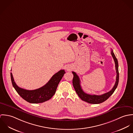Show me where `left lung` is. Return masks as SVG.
<instances>
[{
  "instance_id": "obj_1",
  "label": "left lung",
  "mask_w": 133,
  "mask_h": 133,
  "mask_svg": "<svg viewBox=\"0 0 133 133\" xmlns=\"http://www.w3.org/2000/svg\"><path fill=\"white\" fill-rule=\"evenodd\" d=\"M111 55L114 59L115 63V68H116V71L117 73L116 79L115 84L113 88H112V89L110 91L105 94L101 95H90V94H88L84 93L82 90L81 87L80 85V80L79 77L77 75L75 72H72V73L74 75V77L73 79V87L75 89V90L77 95H78V96L83 101H84L87 102H88L91 104H99L107 100L111 95L113 94L114 91H115L117 87V85L119 82V71H118V60L114 54L112 49L111 50Z\"/></svg>"
}]
</instances>
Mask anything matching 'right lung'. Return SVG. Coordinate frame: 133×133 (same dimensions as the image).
I'll return each instance as SVG.
<instances>
[{"instance_id":"obj_1","label":"right lung","mask_w":133,"mask_h":133,"mask_svg":"<svg viewBox=\"0 0 133 133\" xmlns=\"http://www.w3.org/2000/svg\"><path fill=\"white\" fill-rule=\"evenodd\" d=\"M65 73L64 70L59 71L52 76L44 86L34 90H27L19 88L14 81L12 73L11 78L13 87L23 99L29 103H39L49 100L53 96L60 81Z\"/></svg>"}]
</instances>
